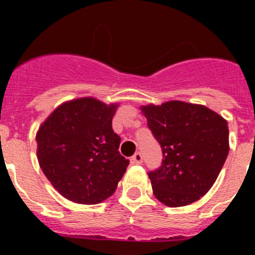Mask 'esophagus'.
Returning a JSON list of instances; mask_svg holds the SVG:
<instances>
[{"label":"esophagus","mask_w":255,"mask_h":255,"mask_svg":"<svg viewBox=\"0 0 255 255\" xmlns=\"http://www.w3.org/2000/svg\"><path fill=\"white\" fill-rule=\"evenodd\" d=\"M131 162L132 163H136V164H140L143 162V155H141L140 152H136L134 155L131 157Z\"/></svg>","instance_id":"1"}]
</instances>
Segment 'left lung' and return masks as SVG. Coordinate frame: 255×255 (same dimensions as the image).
I'll list each match as a JSON object with an SVG mask.
<instances>
[{
	"mask_svg": "<svg viewBox=\"0 0 255 255\" xmlns=\"http://www.w3.org/2000/svg\"><path fill=\"white\" fill-rule=\"evenodd\" d=\"M140 110L164 157L161 167L148 173L154 197L168 207L199 200L229 154L227 121L206 106L182 101L149 103Z\"/></svg>",
	"mask_w": 255,
	"mask_h": 255,
	"instance_id": "8db88e82",
	"label": "left lung"
}]
</instances>
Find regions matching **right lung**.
<instances>
[{
    "label": "right lung",
    "instance_id": "1",
    "mask_svg": "<svg viewBox=\"0 0 255 255\" xmlns=\"http://www.w3.org/2000/svg\"><path fill=\"white\" fill-rule=\"evenodd\" d=\"M117 107L94 97L75 98L61 103L38 129V163L52 186L74 203H102L129 166L112 130Z\"/></svg>",
    "mask_w": 255,
    "mask_h": 255
}]
</instances>
